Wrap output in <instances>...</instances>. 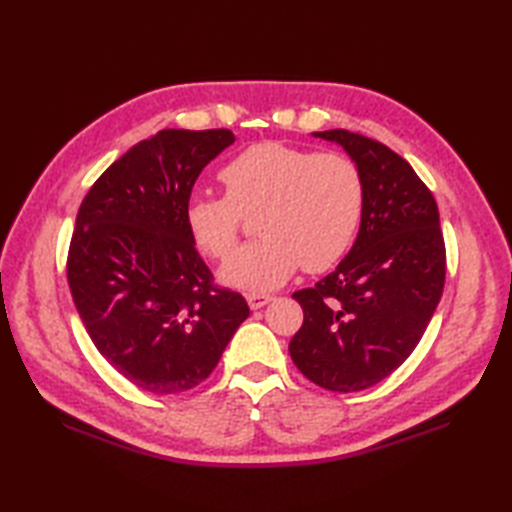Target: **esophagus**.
<instances>
[{
	"label": "esophagus",
	"instance_id": "esophagus-1",
	"mask_svg": "<svg viewBox=\"0 0 512 512\" xmlns=\"http://www.w3.org/2000/svg\"><path fill=\"white\" fill-rule=\"evenodd\" d=\"M246 301H248L250 310H262L264 306H268L270 301H273V297H270V295H257V292H253V295L246 297Z\"/></svg>",
	"mask_w": 512,
	"mask_h": 512
}]
</instances>
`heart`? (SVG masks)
I'll return each instance as SVG.
<instances>
[{
    "mask_svg": "<svg viewBox=\"0 0 512 512\" xmlns=\"http://www.w3.org/2000/svg\"><path fill=\"white\" fill-rule=\"evenodd\" d=\"M220 180L226 195L198 193L184 209L195 246L213 259L230 257L241 215L257 208L263 235L222 266L226 286L277 290L301 266L319 273L341 262L354 244L365 187L347 156L264 140L228 162Z\"/></svg>",
    "mask_w": 512,
    "mask_h": 512,
    "instance_id": "b5f03b06",
    "label": "heart"
}]
</instances>
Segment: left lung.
Instances as JSON below:
<instances>
[{"mask_svg":"<svg viewBox=\"0 0 512 512\" xmlns=\"http://www.w3.org/2000/svg\"><path fill=\"white\" fill-rule=\"evenodd\" d=\"M361 171L363 220L334 273L295 292L303 325L290 356L330 391H361L398 369L436 312L447 255L438 204L407 160L347 129L314 132Z\"/></svg>","mask_w":512,"mask_h":512,"instance_id":"1","label":"left lung"}]
</instances>
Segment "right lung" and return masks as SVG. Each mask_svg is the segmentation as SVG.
<instances>
[{
  "label": "right lung",
  "mask_w": 512,
  "mask_h": 512,
  "mask_svg": "<svg viewBox=\"0 0 512 512\" xmlns=\"http://www.w3.org/2000/svg\"><path fill=\"white\" fill-rule=\"evenodd\" d=\"M233 143L228 129H162L107 167L76 215L74 306L107 363L151 394L209 378L250 314L211 284L184 222L200 171Z\"/></svg>",
  "instance_id": "right-lung-1"
}]
</instances>
